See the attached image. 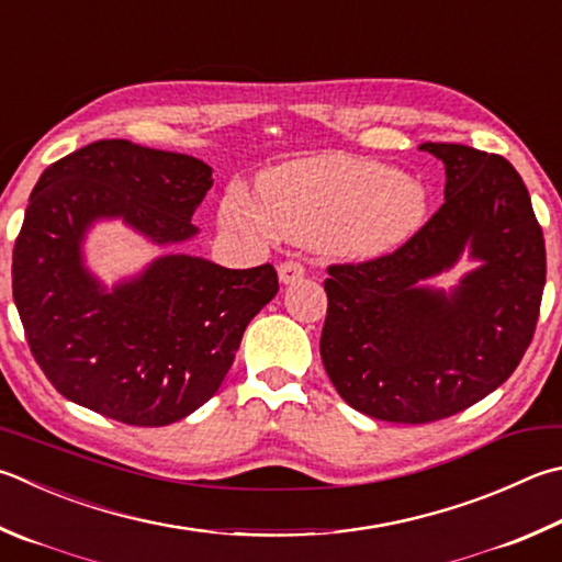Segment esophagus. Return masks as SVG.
Returning <instances> with one entry per match:
<instances>
[{
    "instance_id": "1",
    "label": "esophagus",
    "mask_w": 562,
    "mask_h": 562,
    "mask_svg": "<svg viewBox=\"0 0 562 562\" xmlns=\"http://www.w3.org/2000/svg\"><path fill=\"white\" fill-rule=\"evenodd\" d=\"M278 274H280V282H282V284H292V282H297V280L304 278V268H302L300 262L288 260V262L280 265Z\"/></svg>"
}]
</instances>
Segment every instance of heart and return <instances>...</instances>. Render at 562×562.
<instances>
[{
  "label": "heart",
  "mask_w": 562,
  "mask_h": 562,
  "mask_svg": "<svg viewBox=\"0 0 562 562\" xmlns=\"http://www.w3.org/2000/svg\"><path fill=\"white\" fill-rule=\"evenodd\" d=\"M427 191L417 179L379 161L319 155L280 165L258 179V201L231 189L221 223L246 236H278L371 260L401 248L420 231Z\"/></svg>",
  "instance_id": "1"
}]
</instances>
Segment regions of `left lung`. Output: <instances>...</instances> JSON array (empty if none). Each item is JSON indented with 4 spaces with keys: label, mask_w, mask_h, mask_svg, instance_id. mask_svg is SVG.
I'll return each instance as SVG.
<instances>
[{
    "label": "left lung",
    "mask_w": 562,
    "mask_h": 562,
    "mask_svg": "<svg viewBox=\"0 0 562 562\" xmlns=\"http://www.w3.org/2000/svg\"><path fill=\"white\" fill-rule=\"evenodd\" d=\"M445 165L440 211L391 255L331 265L322 361L336 393L375 420L423 425L496 391L533 339L546 243L524 179L504 157L425 142ZM467 251L450 293L426 284Z\"/></svg>",
    "instance_id": "obj_1"
}]
</instances>
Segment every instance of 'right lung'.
Here are the masks:
<instances>
[{"label":"right lung","instance_id":"1","mask_svg":"<svg viewBox=\"0 0 562 562\" xmlns=\"http://www.w3.org/2000/svg\"><path fill=\"white\" fill-rule=\"evenodd\" d=\"M211 171L196 157L100 139L36 181L14 243L12 290L29 349L68 401L161 427L226 379L246 326L280 290L272 265L228 270L171 252L105 288L83 255L98 221H122L155 246L191 240Z\"/></svg>","mask_w":562,"mask_h":562}]
</instances>
